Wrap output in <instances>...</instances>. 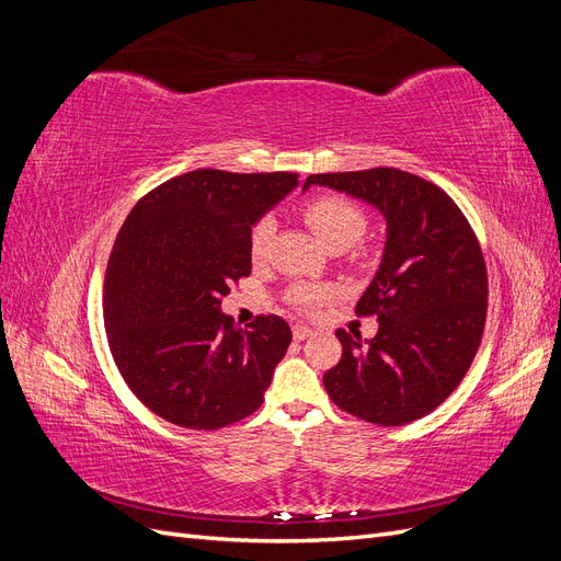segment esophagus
Wrapping results in <instances>:
<instances>
[{
	"label": "esophagus",
	"instance_id": "1",
	"mask_svg": "<svg viewBox=\"0 0 561 561\" xmlns=\"http://www.w3.org/2000/svg\"><path fill=\"white\" fill-rule=\"evenodd\" d=\"M311 334H313V330L307 328V325H295V328H293L295 342H301V339H307V336H311Z\"/></svg>",
	"mask_w": 561,
	"mask_h": 561
}]
</instances>
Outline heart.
I'll return each instance as SVG.
<instances>
[{
  "mask_svg": "<svg viewBox=\"0 0 561 561\" xmlns=\"http://www.w3.org/2000/svg\"><path fill=\"white\" fill-rule=\"evenodd\" d=\"M304 219L313 229L318 239L325 243L330 250H344L360 239L367 229V215L360 206H355L351 198L336 196V194H320L309 198L301 208ZM276 225L271 217H262L254 222L248 236V254L254 264H260L266 257L271 233ZM330 295L328 287L318 285H295L287 299L295 304L297 309L309 311L320 299Z\"/></svg>",
  "mask_w": 561,
  "mask_h": 561,
  "instance_id": "b5f03b06",
  "label": "heart"
}]
</instances>
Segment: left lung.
Instances as JSON below:
<instances>
[{
  "mask_svg": "<svg viewBox=\"0 0 561 561\" xmlns=\"http://www.w3.org/2000/svg\"><path fill=\"white\" fill-rule=\"evenodd\" d=\"M377 206L388 225L381 266L355 316L375 339L336 330L342 360L322 375L339 410L377 426L431 414L463 381L486 322V264L461 208L437 184L398 168L309 175Z\"/></svg>",
  "mask_w": 561,
  "mask_h": 561,
  "instance_id": "8db88e82",
  "label": "left lung"
}]
</instances>
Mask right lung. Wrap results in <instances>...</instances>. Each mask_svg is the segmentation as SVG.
<instances>
[{
  "label": "right lung",
  "instance_id": "right-lung-1",
  "mask_svg": "<svg viewBox=\"0 0 561 561\" xmlns=\"http://www.w3.org/2000/svg\"><path fill=\"white\" fill-rule=\"evenodd\" d=\"M297 180L201 168L154 186L118 229L103 295L107 344L157 416L219 431L262 407L293 330L274 313L236 328L219 304L250 276V229Z\"/></svg>",
  "mask_w": 561,
  "mask_h": 561
}]
</instances>
